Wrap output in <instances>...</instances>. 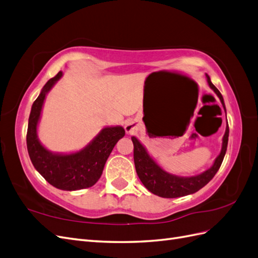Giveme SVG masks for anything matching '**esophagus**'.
<instances>
[{
	"label": "esophagus",
	"mask_w": 258,
	"mask_h": 258,
	"mask_svg": "<svg viewBox=\"0 0 258 258\" xmlns=\"http://www.w3.org/2000/svg\"><path fill=\"white\" fill-rule=\"evenodd\" d=\"M124 129H126V132L128 135H131V134H134V132H136L138 130V126H137V123L135 121L129 120L126 123V126H124Z\"/></svg>",
	"instance_id": "esophagus-1"
}]
</instances>
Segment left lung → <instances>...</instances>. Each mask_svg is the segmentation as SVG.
Returning a JSON list of instances; mask_svg holds the SVG:
<instances>
[{
    "instance_id": "left-lung-1",
    "label": "left lung",
    "mask_w": 258,
    "mask_h": 258,
    "mask_svg": "<svg viewBox=\"0 0 258 258\" xmlns=\"http://www.w3.org/2000/svg\"><path fill=\"white\" fill-rule=\"evenodd\" d=\"M207 79L209 86L214 90L217 97L220 98L221 102L225 108L224 99L223 96L221 95V92L218 91V89L212 84L208 75ZM228 137L229 127L227 124L226 132L223 138V146L221 154L218 155V157L215 159L213 166L209 170H207L206 172L191 177L176 176L163 171L157 163L151 158V156L147 154L143 145L139 142V140L135 137H132L131 140L132 143H134V159L137 174L148 190L162 198H177L196 192L199 189H201L202 187L206 186L211 179L214 177L218 169H220L223 159L225 157L226 151H227Z\"/></svg>"
}]
</instances>
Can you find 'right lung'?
<instances>
[{
	"mask_svg": "<svg viewBox=\"0 0 258 258\" xmlns=\"http://www.w3.org/2000/svg\"><path fill=\"white\" fill-rule=\"evenodd\" d=\"M61 76L62 72H59L45 84L31 108L27 131L28 153L34 168L56 188L62 190L88 188L98 182L115 144L124 136V129L104 128L89 145L74 154L57 155L46 150L38 141L36 127L46 93Z\"/></svg>",
	"mask_w": 258,
	"mask_h": 258,
	"instance_id": "add662e5",
	"label": "right lung"
}]
</instances>
